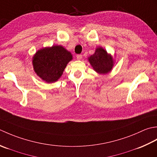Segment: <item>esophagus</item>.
I'll return each instance as SVG.
<instances>
[{
	"label": "esophagus",
	"instance_id": "obj_1",
	"mask_svg": "<svg viewBox=\"0 0 157 157\" xmlns=\"http://www.w3.org/2000/svg\"><path fill=\"white\" fill-rule=\"evenodd\" d=\"M82 55L81 54H78V55H76V58L77 59H82Z\"/></svg>",
	"mask_w": 157,
	"mask_h": 157
}]
</instances>
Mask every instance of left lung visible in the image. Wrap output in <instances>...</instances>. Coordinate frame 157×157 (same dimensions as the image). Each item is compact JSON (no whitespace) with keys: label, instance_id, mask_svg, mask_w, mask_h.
Segmentation results:
<instances>
[{"label":"left lung","instance_id":"1","mask_svg":"<svg viewBox=\"0 0 157 157\" xmlns=\"http://www.w3.org/2000/svg\"><path fill=\"white\" fill-rule=\"evenodd\" d=\"M89 61L95 71L100 74L110 72L113 66V57L101 47L95 50L94 55L89 57Z\"/></svg>","mask_w":157,"mask_h":157}]
</instances>
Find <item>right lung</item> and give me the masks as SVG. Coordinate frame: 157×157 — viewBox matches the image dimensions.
Returning a JSON list of instances; mask_svg holds the SVG:
<instances>
[{
	"label": "right lung",
	"mask_w": 157,
	"mask_h": 157,
	"mask_svg": "<svg viewBox=\"0 0 157 157\" xmlns=\"http://www.w3.org/2000/svg\"><path fill=\"white\" fill-rule=\"evenodd\" d=\"M72 56L62 46L40 49L33 57L34 70L38 76L47 82L57 81L62 75Z\"/></svg>",
	"instance_id": "add662e5"
}]
</instances>
